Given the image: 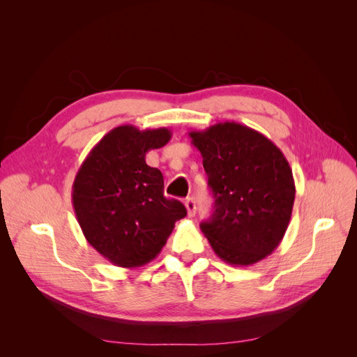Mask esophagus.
I'll use <instances>...</instances> for the list:
<instances>
[{
    "label": "esophagus",
    "instance_id": "34e87169",
    "mask_svg": "<svg viewBox=\"0 0 357 357\" xmlns=\"http://www.w3.org/2000/svg\"><path fill=\"white\" fill-rule=\"evenodd\" d=\"M185 205H186V208H188V214L190 215H195V213H197V204H195V199L193 198H186V201H185Z\"/></svg>",
    "mask_w": 357,
    "mask_h": 357
}]
</instances>
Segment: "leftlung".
Here are the masks:
<instances>
[{"label": "left lung", "instance_id": "8db88e82", "mask_svg": "<svg viewBox=\"0 0 357 357\" xmlns=\"http://www.w3.org/2000/svg\"><path fill=\"white\" fill-rule=\"evenodd\" d=\"M189 137L201 152L214 198L201 231L226 264L262 261L282 243L294 208L295 180L287 159L271 139L235 122Z\"/></svg>", "mask_w": 357, "mask_h": 357}]
</instances>
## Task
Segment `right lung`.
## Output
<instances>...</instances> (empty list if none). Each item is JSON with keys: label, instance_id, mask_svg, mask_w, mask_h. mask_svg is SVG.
<instances>
[{"label": "right lung", "instance_id": "obj_1", "mask_svg": "<svg viewBox=\"0 0 357 357\" xmlns=\"http://www.w3.org/2000/svg\"><path fill=\"white\" fill-rule=\"evenodd\" d=\"M171 139L167 128L132 125L105 134L86 156L73 185V207L84 238L116 266L149 264L165 245L185 205L164 197V176L146 153Z\"/></svg>", "mask_w": 357, "mask_h": 357}]
</instances>
